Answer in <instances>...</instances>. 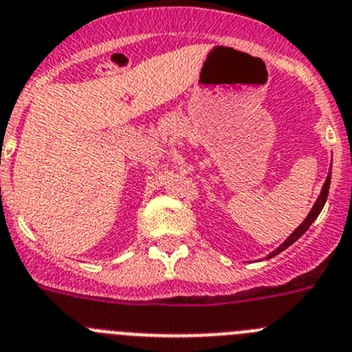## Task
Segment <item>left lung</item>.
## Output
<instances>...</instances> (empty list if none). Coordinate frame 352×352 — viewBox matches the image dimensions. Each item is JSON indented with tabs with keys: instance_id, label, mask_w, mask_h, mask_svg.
<instances>
[{
	"instance_id": "obj_1",
	"label": "left lung",
	"mask_w": 352,
	"mask_h": 352,
	"mask_svg": "<svg viewBox=\"0 0 352 352\" xmlns=\"http://www.w3.org/2000/svg\"><path fill=\"white\" fill-rule=\"evenodd\" d=\"M330 179H331V173H328L327 182H324L323 188H321V193H319L318 201L314 202V206H312V209H311V212H309V214H307V218H305V220L302 221L300 225H298V228H295V230H293V234L289 235L288 239H286L285 243L281 244V246L277 248V250H274L272 253H270L267 258L276 256V254H279V253H281V251H285L288 246H292V244L295 243L296 239H300L302 235L305 234V230H307V228L311 227L312 223H314V220L319 216V212H321V209L324 208V202H327V199H328V190H330Z\"/></svg>"
}]
</instances>
